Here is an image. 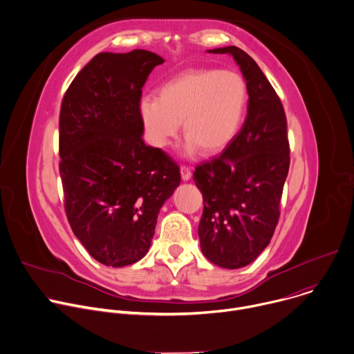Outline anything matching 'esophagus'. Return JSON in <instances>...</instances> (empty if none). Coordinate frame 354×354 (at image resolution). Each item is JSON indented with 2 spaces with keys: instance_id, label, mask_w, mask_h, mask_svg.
<instances>
[{
  "instance_id": "esophagus-1",
  "label": "esophagus",
  "mask_w": 354,
  "mask_h": 354,
  "mask_svg": "<svg viewBox=\"0 0 354 354\" xmlns=\"http://www.w3.org/2000/svg\"><path fill=\"white\" fill-rule=\"evenodd\" d=\"M180 175H182V179H183V180H189L190 176H192L190 168H189L187 165H182V167H180Z\"/></svg>"
}]
</instances>
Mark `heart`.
<instances>
[{"mask_svg": "<svg viewBox=\"0 0 354 354\" xmlns=\"http://www.w3.org/2000/svg\"><path fill=\"white\" fill-rule=\"evenodd\" d=\"M246 99V84L238 73L190 68L165 81L158 97L144 96L140 115L153 145L168 147L182 122L189 149L198 147L205 154H214L238 133Z\"/></svg>", "mask_w": 354, "mask_h": 354, "instance_id": "1", "label": "heart"}]
</instances>
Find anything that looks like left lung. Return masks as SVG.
Returning a JSON list of instances; mask_svg holds the SVG:
<instances>
[{"label":"left lung","instance_id":"1","mask_svg":"<svg viewBox=\"0 0 354 354\" xmlns=\"http://www.w3.org/2000/svg\"><path fill=\"white\" fill-rule=\"evenodd\" d=\"M231 55L246 80L248 115L223 153L196 165L203 194L198 223L203 255L224 269L254 262L269 245L280 217L290 168L287 119L281 100L259 66L235 46L210 50Z\"/></svg>","mask_w":354,"mask_h":354}]
</instances>
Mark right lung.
I'll list each match as a JSON object with an SVG mask.
<instances>
[{
    "label": "right lung",
    "mask_w": 354,
    "mask_h": 354,
    "mask_svg": "<svg viewBox=\"0 0 354 354\" xmlns=\"http://www.w3.org/2000/svg\"><path fill=\"white\" fill-rule=\"evenodd\" d=\"M162 63L140 48L99 53L62 100L64 210L74 235L106 266H127L147 254L160 209L180 183L178 164L142 140V86Z\"/></svg>",
    "instance_id": "1"
}]
</instances>
